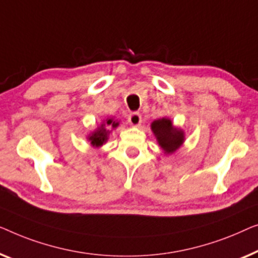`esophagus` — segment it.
<instances>
[{"instance_id": "34e87169", "label": "esophagus", "mask_w": 258, "mask_h": 258, "mask_svg": "<svg viewBox=\"0 0 258 258\" xmlns=\"http://www.w3.org/2000/svg\"><path fill=\"white\" fill-rule=\"evenodd\" d=\"M141 121H143V119H141L140 113H138V112H133V113L130 114L128 122L132 126H140Z\"/></svg>"}]
</instances>
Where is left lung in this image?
I'll list each match as a JSON object with an SVG mask.
<instances>
[{
	"instance_id": "left-lung-1",
	"label": "left lung",
	"mask_w": 258,
	"mask_h": 258,
	"mask_svg": "<svg viewBox=\"0 0 258 258\" xmlns=\"http://www.w3.org/2000/svg\"><path fill=\"white\" fill-rule=\"evenodd\" d=\"M151 130L157 138L159 146L166 155L173 154L182 146L186 136L182 128L173 125L169 118H160L151 124Z\"/></svg>"
}]
</instances>
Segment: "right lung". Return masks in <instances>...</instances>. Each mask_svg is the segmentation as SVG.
Returning <instances> with one entry per match:
<instances>
[{"label":"right lung","mask_w":258,"mask_h":258,"mask_svg":"<svg viewBox=\"0 0 258 258\" xmlns=\"http://www.w3.org/2000/svg\"><path fill=\"white\" fill-rule=\"evenodd\" d=\"M118 119H115L113 117H107L96 130H93L92 132H90L88 134L86 139H88L90 144H91L92 147L99 148L103 146L104 144L107 143L111 131L118 127Z\"/></svg>","instance_id":"right-lung-1"}]
</instances>
